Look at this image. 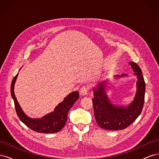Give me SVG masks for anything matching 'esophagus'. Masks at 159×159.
Segmentation results:
<instances>
[{
  "label": "esophagus",
  "mask_w": 159,
  "mask_h": 159,
  "mask_svg": "<svg viewBox=\"0 0 159 159\" xmlns=\"http://www.w3.org/2000/svg\"><path fill=\"white\" fill-rule=\"evenodd\" d=\"M88 90H89V88L88 86L87 85H84L80 89V94L81 95H87L88 93Z\"/></svg>",
  "instance_id": "obj_1"
}]
</instances>
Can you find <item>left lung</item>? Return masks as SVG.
<instances>
[{"label": "left lung", "instance_id": "left-lung-1", "mask_svg": "<svg viewBox=\"0 0 159 159\" xmlns=\"http://www.w3.org/2000/svg\"><path fill=\"white\" fill-rule=\"evenodd\" d=\"M130 66L137 76V91L133 102L125 107L117 106L111 103L107 94L105 93L106 81L98 84L94 88V98L92 99L94 115L96 122L102 129L111 131L122 130L133 123L141 114L145 102V82L142 71L134 62L130 61ZM127 74L116 75L119 78L127 76Z\"/></svg>", "mask_w": 159, "mask_h": 159}]
</instances>
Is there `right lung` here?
<instances>
[{
  "instance_id": "1",
  "label": "right lung",
  "mask_w": 159,
  "mask_h": 159,
  "mask_svg": "<svg viewBox=\"0 0 159 159\" xmlns=\"http://www.w3.org/2000/svg\"><path fill=\"white\" fill-rule=\"evenodd\" d=\"M18 74L14 77L11 84V93L14 102L17 115L20 121L32 130L41 133H54L62 129L68 119V113L79 98L78 91L70 93L64 101L58 104L53 112L46 115L40 119H32L23 112L14 92V84L16 82Z\"/></svg>"
}]
</instances>
